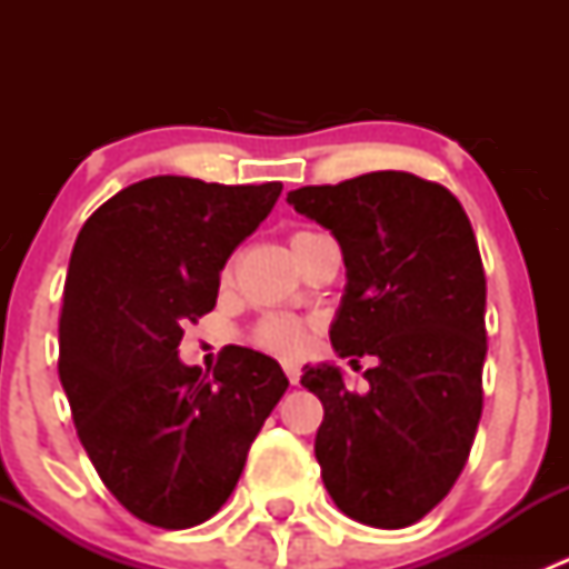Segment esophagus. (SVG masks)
I'll return each mask as SVG.
<instances>
[{"instance_id": "34e87169", "label": "esophagus", "mask_w": 569, "mask_h": 569, "mask_svg": "<svg viewBox=\"0 0 569 569\" xmlns=\"http://www.w3.org/2000/svg\"><path fill=\"white\" fill-rule=\"evenodd\" d=\"M283 369H286V377H289L291 386H297V382H300V369H297L295 363H286Z\"/></svg>"}]
</instances>
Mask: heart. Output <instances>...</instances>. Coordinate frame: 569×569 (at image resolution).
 I'll return each instance as SVG.
<instances>
[{
    "label": "heart",
    "mask_w": 569,
    "mask_h": 569,
    "mask_svg": "<svg viewBox=\"0 0 569 569\" xmlns=\"http://www.w3.org/2000/svg\"><path fill=\"white\" fill-rule=\"evenodd\" d=\"M308 233L311 231L291 233L289 242L297 244ZM248 341L256 349H261V352L272 355V358L295 360L306 352L308 341H311V325L306 319L289 317V313H267V317H261L252 325Z\"/></svg>",
    "instance_id": "heart-1"
}]
</instances>
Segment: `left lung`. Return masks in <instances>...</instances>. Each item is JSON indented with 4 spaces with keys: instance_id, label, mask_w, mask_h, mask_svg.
Listing matches in <instances>:
<instances>
[{
    "instance_id": "left-lung-1",
    "label": "left lung",
    "mask_w": 569,
    "mask_h": 569,
    "mask_svg": "<svg viewBox=\"0 0 569 569\" xmlns=\"http://www.w3.org/2000/svg\"><path fill=\"white\" fill-rule=\"evenodd\" d=\"M286 200L341 244L332 347L355 366L377 360L366 393L349 391L336 366H306L300 382L325 407L321 479L358 523L405 529L449 496L481 418L487 280L473 228L443 183L401 170Z\"/></svg>"
}]
</instances>
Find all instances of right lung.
Wrapping results in <instances>:
<instances>
[{
  "label": "right lung",
  "mask_w": 569,
  "mask_h": 569,
  "mask_svg": "<svg viewBox=\"0 0 569 569\" xmlns=\"http://www.w3.org/2000/svg\"><path fill=\"white\" fill-rule=\"evenodd\" d=\"M280 189L153 176L99 206L73 244L57 369L90 462L142 523L209 520L289 388L248 347L226 349L214 375L178 360L183 327L214 308L222 267Z\"/></svg>",
  "instance_id": "obj_1"
}]
</instances>
